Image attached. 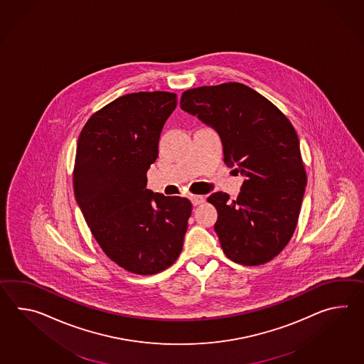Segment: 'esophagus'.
I'll use <instances>...</instances> for the list:
<instances>
[{
	"label": "esophagus",
	"instance_id": "obj_1",
	"mask_svg": "<svg viewBox=\"0 0 364 364\" xmlns=\"http://www.w3.org/2000/svg\"><path fill=\"white\" fill-rule=\"evenodd\" d=\"M189 198H191V202L193 203V206L201 205L202 202H205V198L202 196H191Z\"/></svg>",
	"mask_w": 364,
	"mask_h": 364
}]
</instances>
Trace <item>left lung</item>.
Wrapping results in <instances>:
<instances>
[{"label":"left lung","mask_w":364,"mask_h":364,"mask_svg":"<svg viewBox=\"0 0 364 364\" xmlns=\"http://www.w3.org/2000/svg\"><path fill=\"white\" fill-rule=\"evenodd\" d=\"M180 107L218 133L227 167L244 178L234 201L223 192L208 198L218 210L214 230L222 250L248 267L274 259L295 231L307 186L294 127L267 97L237 82L186 90Z\"/></svg>","instance_id":"left-lung-1"}]
</instances>
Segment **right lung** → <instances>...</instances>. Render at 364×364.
Returning a JSON list of instances; mask_svg holds the SVG:
<instances>
[{
	"label": "right lung",
	"mask_w": 364,
	"mask_h": 364,
	"mask_svg": "<svg viewBox=\"0 0 364 364\" xmlns=\"http://www.w3.org/2000/svg\"><path fill=\"white\" fill-rule=\"evenodd\" d=\"M176 105L171 92L128 94L94 113L78 138L75 201L100 248L130 273H159L183 250L192 203L146 189Z\"/></svg>",
	"instance_id": "1"
}]
</instances>
